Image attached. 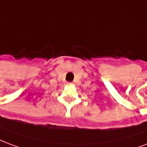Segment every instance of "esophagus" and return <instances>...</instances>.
Segmentation results:
<instances>
[{
  "label": "esophagus",
  "instance_id": "34e87169",
  "mask_svg": "<svg viewBox=\"0 0 147 147\" xmlns=\"http://www.w3.org/2000/svg\"><path fill=\"white\" fill-rule=\"evenodd\" d=\"M68 85H71V82H68Z\"/></svg>",
  "mask_w": 147,
  "mask_h": 147
}]
</instances>
